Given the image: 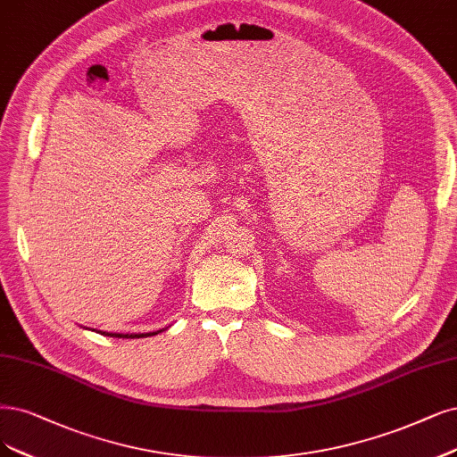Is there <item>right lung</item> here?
Returning <instances> with one entry per match:
<instances>
[{
	"label": "right lung",
	"instance_id": "1",
	"mask_svg": "<svg viewBox=\"0 0 457 457\" xmlns=\"http://www.w3.org/2000/svg\"><path fill=\"white\" fill-rule=\"evenodd\" d=\"M160 331H152V333H139V335H124V333H105L111 337H118V339H141V337H150V335H158Z\"/></svg>",
	"mask_w": 457,
	"mask_h": 457
}]
</instances>
